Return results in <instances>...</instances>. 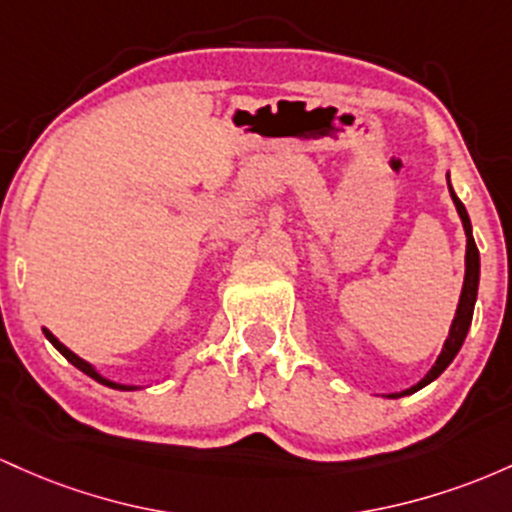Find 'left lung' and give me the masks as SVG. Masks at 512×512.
<instances>
[{
    "label": "left lung",
    "instance_id": "1",
    "mask_svg": "<svg viewBox=\"0 0 512 512\" xmlns=\"http://www.w3.org/2000/svg\"><path fill=\"white\" fill-rule=\"evenodd\" d=\"M447 188H450L452 203H455L457 215H459V220H462V227H464V237H467V254H464V283H462V292H459L457 312H455V319H452V324H450V333H447V338H445V346H442L438 360H435V365L430 367L428 375L423 377V380L418 384H413L411 389H406V392H399V394H392L389 399H399V396L413 394V392H418V389L428 387L430 382L438 380L442 372L447 370V365L455 360L459 348H462L464 338H467L469 326H472L476 292H479V275H481L479 249H476V244H474L472 220H469V212H467V208H464L462 200L457 198L455 188H452V183H450V171H447Z\"/></svg>",
    "mask_w": 512,
    "mask_h": 512
}]
</instances>
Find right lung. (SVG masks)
Masks as SVG:
<instances>
[{
  "mask_svg": "<svg viewBox=\"0 0 512 512\" xmlns=\"http://www.w3.org/2000/svg\"><path fill=\"white\" fill-rule=\"evenodd\" d=\"M43 333H45V338H48V341L53 343V346H55L57 350H60V353L65 355V358L70 360V363H72L74 367H77V370H82L84 375H89L91 380H96V382H99V384H103V387L118 389V392H135V389H145V384H123V382H116V380H111V377L101 375V372L96 370L94 365H91V363H86V360H84V358H79L77 353H72V350L67 348L65 343L60 341V338L53 336V333H50L48 329H43ZM164 380H166V377H164ZM147 387H149V384H147Z\"/></svg>",
  "mask_w": 512,
  "mask_h": 512,
  "instance_id": "1",
  "label": "right lung"
}]
</instances>
